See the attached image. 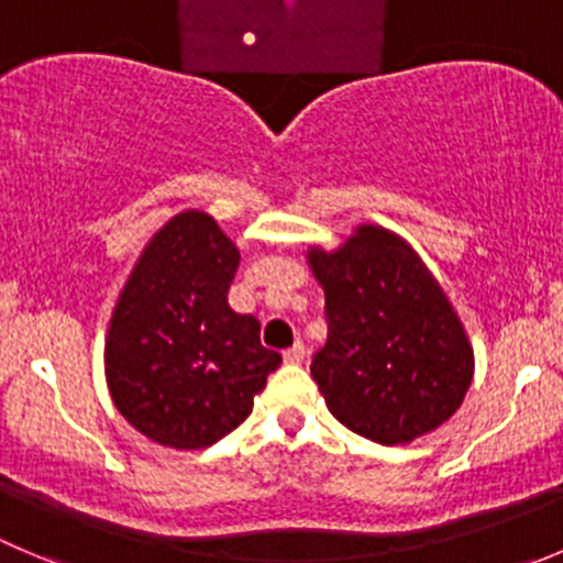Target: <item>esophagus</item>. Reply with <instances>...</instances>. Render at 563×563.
Listing matches in <instances>:
<instances>
[{
    "label": "esophagus",
    "instance_id": "34e87169",
    "mask_svg": "<svg viewBox=\"0 0 563 563\" xmlns=\"http://www.w3.org/2000/svg\"><path fill=\"white\" fill-rule=\"evenodd\" d=\"M303 358H307V345L303 342H296V345L285 351V362H290V365H301Z\"/></svg>",
    "mask_w": 563,
    "mask_h": 563
}]
</instances>
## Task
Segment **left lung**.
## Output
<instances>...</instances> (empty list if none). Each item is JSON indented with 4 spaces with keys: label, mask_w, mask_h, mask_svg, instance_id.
I'll use <instances>...</instances> for the list:
<instances>
[{
    "label": "left lung",
    "mask_w": 563,
    "mask_h": 563,
    "mask_svg": "<svg viewBox=\"0 0 563 563\" xmlns=\"http://www.w3.org/2000/svg\"><path fill=\"white\" fill-rule=\"evenodd\" d=\"M309 262L329 323L309 371L331 415L382 445L442 426L473 382V347L420 256L395 234L362 227Z\"/></svg>",
    "instance_id": "left-lung-1"
}]
</instances>
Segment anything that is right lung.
<instances>
[{"label": "right lung", "instance_id": "obj_1", "mask_svg": "<svg viewBox=\"0 0 563 563\" xmlns=\"http://www.w3.org/2000/svg\"><path fill=\"white\" fill-rule=\"evenodd\" d=\"M238 262L210 216L181 212L154 234L118 298L107 384L118 411L159 445H216L282 365L260 342V320L229 307Z\"/></svg>", "mask_w": 563, "mask_h": 563}]
</instances>
